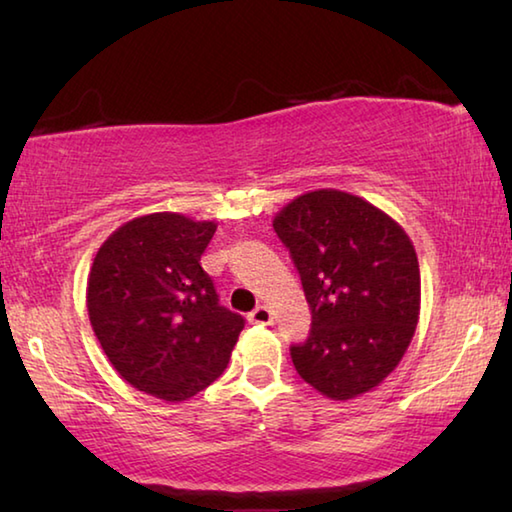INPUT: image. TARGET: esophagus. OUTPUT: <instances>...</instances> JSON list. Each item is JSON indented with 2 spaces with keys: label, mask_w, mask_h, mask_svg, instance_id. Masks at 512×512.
Wrapping results in <instances>:
<instances>
[{
  "label": "esophagus",
  "mask_w": 512,
  "mask_h": 512,
  "mask_svg": "<svg viewBox=\"0 0 512 512\" xmlns=\"http://www.w3.org/2000/svg\"><path fill=\"white\" fill-rule=\"evenodd\" d=\"M248 320L253 322V324H271L273 322V313H271V309H268V306H257L255 311H250Z\"/></svg>",
  "instance_id": "esophagus-1"
}]
</instances>
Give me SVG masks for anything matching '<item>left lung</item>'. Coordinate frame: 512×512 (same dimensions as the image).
<instances>
[{
  "label": "left lung",
  "instance_id": "obj_1",
  "mask_svg": "<svg viewBox=\"0 0 512 512\" xmlns=\"http://www.w3.org/2000/svg\"><path fill=\"white\" fill-rule=\"evenodd\" d=\"M273 228L311 306L309 338L291 347L297 374L333 401L371 392L405 356L421 313L412 239L369 201L331 188L300 194Z\"/></svg>",
  "mask_w": 512,
  "mask_h": 512
}]
</instances>
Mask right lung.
Here are the masks:
<instances>
[{"label": "right lung", "mask_w": 512, "mask_h": 512, "mask_svg": "<svg viewBox=\"0 0 512 512\" xmlns=\"http://www.w3.org/2000/svg\"><path fill=\"white\" fill-rule=\"evenodd\" d=\"M215 221L136 217L98 248L87 282L91 327L129 385L188 401L224 374L244 318L219 304L201 255Z\"/></svg>", "instance_id": "obj_1"}]
</instances>
